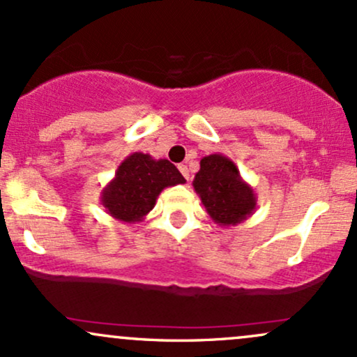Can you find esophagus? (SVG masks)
I'll return each mask as SVG.
<instances>
[{
  "label": "esophagus",
  "instance_id": "obj_1",
  "mask_svg": "<svg viewBox=\"0 0 357 357\" xmlns=\"http://www.w3.org/2000/svg\"><path fill=\"white\" fill-rule=\"evenodd\" d=\"M178 169L181 171V174L184 176V179H186V181H190V169H188V166L186 165H179Z\"/></svg>",
  "mask_w": 357,
  "mask_h": 357
}]
</instances>
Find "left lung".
Instances as JSON below:
<instances>
[{
  "label": "left lung",
  "instance_id": "left-lung-1",
  "mask_svg": "<svg viewBox=\"0 0 357 357\" xmlns=\"http://www.w3.org/2000/svg\"><path fill=\"white\" fill-rule=\"evenodd\" d=\"M192 188L210 218L220 227H235L255 211V191L241 178L235 162L223 154L204 155Z\"/></svg>",
  "mask_w": 357,
  "mask_h": 357
}]
</instances>
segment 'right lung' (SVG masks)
Here are the masks:
<instances>
[{
  "mask_svg": "<svg viewBox=\"0 0 357 357\" xmlns=\"http://www.w3.org/2000/svg\"><path fill=\"white\" fill-rule=\"evenodd\" d=\"M184 183L186 179L178 167L167 159L132 153L119 165L112 181L102 190L100 203L112 218L139 223L153 210L165 188Z\"/></svg>",
  "mask_w": 357,
  "mask_h": 357,
  "instance_id": "right-lung-1",
  "label": "right lung"
}]
</instances>
